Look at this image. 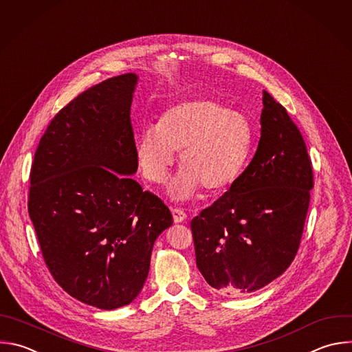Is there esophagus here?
Returning <instances> with one entry per match:
<instances>
[{"label":"esophagus","instance_id":"1","mask_svg":"<svg viewBox=\"0 0 352 352\" xmlns=\"http://www.w3.org/2000/svg\"><path fill=\"white\" fill-rule=\"evenodd\" d=\"M171 212H173V218H174V222H175V223L184 222V221L186 219V214H185L184 210H181V208H173Z\"/></svg>","mask_w":352,"mask_h":352}]
</instances>
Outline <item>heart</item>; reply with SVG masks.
<instances>
[{
	"label": "heart",
	"mask_w": 352,
	"mask_h": 352,
	"mask_svg": "<svg viewBox=\"0 0 352 352\" xmlns=\"http://www.w3.org/2000/svg\"><path fill=\"white\" fill-rule=\"evenodd\" d=\"M254 144L249 117L214 99L178 103L164 111L159 126L145 127L135 145L142 175L164 184L179 153L181 173L170 188L174 199H189L200 188L219 192L243 171Z\"/></svg>",
	"instance_id": "obj_1"
}]
</instances>
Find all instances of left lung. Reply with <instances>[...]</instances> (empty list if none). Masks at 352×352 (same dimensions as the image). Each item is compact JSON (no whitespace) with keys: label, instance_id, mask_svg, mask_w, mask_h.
I'll return each instance as SVG.
<instances>
[{"label":"left lung","instance_id":"1","mask_svg":"<svg viewBox=\"0 0 352 352\" xmlns=\"http://www.w3.org/2000/svg\"><path fill=\"white\" fill-rule=\"evenodd\" d=\"M263 104L261 138L253 160L190 222L197 268L221 294L257 292L290 267L314 188L300 130L267 91Z\"/></svg>","mask_w":352,"mask_h":352}]
</instances>
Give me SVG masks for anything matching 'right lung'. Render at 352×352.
Wrapping results in <instances>:
<instances>
[{
    "label": "right lung",
    "mask_w": 352,
    "mask_h": 352,
    "mask_svg": "<svg viewBox=\"0 0 352 352\" xmlns=\"http://www.w3.org/2000/svg\"><path fill=\"white\" fill-rule=\"evenodd\" d=\"M138 76L107 78L67 103L37 146L29 214L44 261L78 301L116 309L140 294L168 207L138 170L131 103Z\"/></svg>",
    "instance_id": "1"
}]
</instances>
